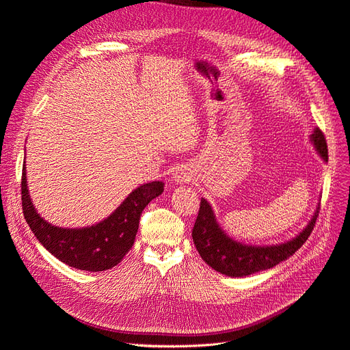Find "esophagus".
<instances>
[{"label": "esophagus", "mask_w": 350, "mask_h": 350, "mask_svg": "<svg viewBox=\"0 0 350 350\" xmlns=\"http://www.w3.org/2000/svg\"><path fill=\"white\" fill-rule=\"evenodd\" d=\"M190 178H191V173L186 170V168H177L173 176V180L177 183H187L190 182Z\"/></svg>", "instance_id": "obj_1"}]
</instances>
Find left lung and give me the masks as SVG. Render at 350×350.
<instances>
[{
    "label": "left lung",
    "instance_id": "obj_1",
    "mask_svg": "<svg viewBox=\"0 0 350 350\" xmlns=\"http://www.w3.org/2000/svg\"><path fill=\"white\" fill-rule=\"evenodd\" d=\"M311 139L320 155L327 161V159H329V152H327V142L324 138V133L317 128L311 135ZM317 217L319 211L314 213V217L311 222L307 225V228L299 235H297L294 240H291L285 244L269 247H252L237 243L231 240L228 235H225V232L217 224L212 208L209 206L208 202L202 198L198 218L193 225V231H191V237H193V243L200 257L204 258L206 265H209L212 269H215L217 272L222 275L241 278L260 272V270L270 269L279 265L280 262L286 260L289 256L294 254L299 247L308 240L310 234L315 227Z\"/></svg>",
    "mask_w": 350,
    "mask_h": 350
}]
</instances>
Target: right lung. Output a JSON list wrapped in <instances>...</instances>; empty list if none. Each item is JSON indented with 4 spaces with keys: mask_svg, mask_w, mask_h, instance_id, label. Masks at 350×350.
I'll list each match as a JSON object with an SVG mask.
<instances>
[{
    "mask_svg": "<svg viewBox=\"0 0 350 350\" xmlns=\"http://www.w3.org/2000/svg\"><path fill=\"white\" fill-rule=\"evenodd\" d=\"M163 182H151L135 189L109 218L87 228H59L44 221L33 206L26 183V167L21 176V205L25 219L40 244L58 260L75 269L101 272L116 266L131 250L138 232L144 208L160 196Z\"/></svg>",
    "mask_w": 350,
    "mask_h": 350,
    "instance_id": "add662e5",
    "label": "right lung"
}]
</instances>
